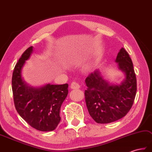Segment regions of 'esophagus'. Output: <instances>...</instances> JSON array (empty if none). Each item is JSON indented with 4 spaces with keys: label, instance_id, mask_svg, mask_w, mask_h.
I'll list each match as a JSON object with an SVG mask.
<instances>
[{
    "label": "esophagus",
    "instance_id": "1",
    "mask_svg": "<svg viewBox=\"0 0 152 152\" xmlns=\"http://www.w3.org/2000/svg\"><path fill=\"white\" fill-rule=\"evenodd\" d=\"M80 86L79 84L78 83L75 82V81L72 82L70 85V88L72 89H79V88H80Z\"/></svg>",
    "mask_w": 152,
    "mask_h": 152
}]
</instances>
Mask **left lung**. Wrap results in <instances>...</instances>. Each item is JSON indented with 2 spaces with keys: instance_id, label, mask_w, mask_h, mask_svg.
I'll return each mask as SVG.
<instances>
[{
  "instance_id": "left-lung-1",
  "label": "left lung",
  "mask_w": 152,
  "mask_h": 152,
  "mask_svg": "<svg viewBox=\"0 0 152 152\" xmlns=\"http://www.w3.org/2000/svg\"><path fill=\"white\" fill-rule=\"evenodd\" d=\"M115 62L126 78L120 85H111L103 79L98 70L85 79V102L90 116L98 124L120 120L130 110L137 92V79L132 60L123 48Z\"/></svg>"
}]
</instances>
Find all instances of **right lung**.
Masks as SVG:
<instances>
[{
	"label": "right lung",
	"instance_id": "obj_1",
	"mask_svg": "<svg viewBox=\"0 0 152 152\" xmlns=\"http://www.w3.org/2000/svg\"><path fill=\"white\" fill-rule=\"evenodd\" d=\"M32 51V46L26 49L13 69L12 84L15 107L33 128L41 131H53L61 120L60 110L68 94V85L28 86L22 78L21 71Z\"/></svg>",
	"mask_w": 152,
	"mask_h": 152
}]
</instances>
